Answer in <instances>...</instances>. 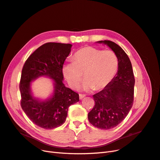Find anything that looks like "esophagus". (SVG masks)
Here are the masks:
<instances>
[{"mask_svg": "<svg viewBox=\"0 0 160 160\" xmlns=\"http://www.w3.org/2000/svg\"><path fill=\"white\" fill-rule=\"evenodd\" d=\"M85 95L79 94V99H82L83 98H85Z\"/></svg>", "mask_w": 160, "mask_h": 160, "instance_id": "34e87169", "label": "esophagus"}]
</instances>
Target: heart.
Returning a JSON list of instances; mask_svg holds the SVG:
<instances>
[{
    "mask_svg": "<svg viewBox=\"0 0 160 160\" xmlns=\"http://www.w3.org/2000/svg\"><path fill=\"white\" fill-rule=\"evenodd\" d=\"M74 60L62 67V73L72 88H77L84 72L87 79L83 85L84 89H102L112 81L118 71V56L110 50L87 46L75 53Z\"/></svg>",
    "mask_w": 160,
    "mask_h": 160,
    "instance_id": "obj_1",
    "label": "heart"
}]
</instances>
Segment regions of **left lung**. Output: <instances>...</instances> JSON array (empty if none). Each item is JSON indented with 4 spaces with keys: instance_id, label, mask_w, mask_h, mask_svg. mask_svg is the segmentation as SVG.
<instances>
[{
    "instance_id": "left-lung-1",
    "label": "left lung",
    "mask_w": 160,
    "mask_h": 160,
    "mask_svg": "<svg viewBox=\"0 0 160 160\" xmlns=\"http://www.w3.org/2000/svg\"><path fill=\"white\" fill-rule=\"evenodd\" d=\"M98 42L107 45L115 53L119 67L112 81L93 95L95 105L88 113V119L94 127L110 129L122 122L132 108L135 78L132 63L122 47L111 41Z\"/></svg>"
}]
</instances>
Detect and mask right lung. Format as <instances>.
Masks as SVG:
<instances>
[{"instance_id":"add662e5","label":"right lung","mask_w":160,"mask_h":160,"mask_svg":"<svg viewBox=\"0 0 160 160\" xmlns=\"http://www.w3.org/2000/svg\"><path fill=\"white\" fill-rule=\"evenodd\" d=\"M71 47V44L47 42L34 51L23 65L19 85L21 108L34 123L43 129L61 126L66 121L69 106L79 101V94L62 83V66ZM42 76L54 81V91L50 98L41 101L32 95L30 85Z\"/></svg>"}]
</instances>
